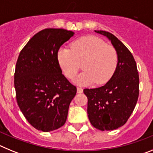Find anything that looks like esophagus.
Instances as JSON below:
<instances>
[{
    "label": "esophagus",
    "instance_id": "obj_1",
    "mask_svg": "<svg viewBox=\"0 0 153 153\" xmlns=\"http://www.w3.org/2000/svg\"><path fill=\"white\" fill-rule=\"evenodd\" d=\"M76 91H77V93H83V89L80 88V87H77Z\"/></svg>",
    "mask_w": 153,
    "mask_h": 153
}]
</instances>
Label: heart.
I'll return each mask as SVG.
<instances>
[{"label":"heart","mask_w":153,"mask_h":153,"mask_svg":"<svg viewBox=\"0 0 153 153\" xmlns=\"http://www.w3.org/2000/svg\"><path fill=\"white\" fill-rule=\"evenodd\" d=\"M56 60L67 77L72 79L77 73L80 63L83 72L74 78L80 86H87L96 81L99 85L110 79L117 66L118 56L113 46L105 44L95 36H83L73 42L71 50L60 47L56 52Z\"/></svg>","instance_id":"obj_1"}]
</instances>
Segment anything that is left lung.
<instances>
[{"label":"left lung","instance_id":"left-lung-1","mask_svg":"<svg viewBox=\"0 0 153 153\" xmlns=\"http://www.w3.org/2000/svg\"><path fill=\"white\" fill-rule=\"evenodd\" d=\"M95 32L111 42L118 61L114 74L104 86L83 90L88 98L87 114L95 128L113 130L126 123L136 106L139 97V74L134 57L122 42L106 31Z\"/></svg>","mask_w":153,"mask_h":153}]
</instances>
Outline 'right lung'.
Segmentation results:
<instances>
[{"label": "right lung", "instance_id": "right-lung-1", "mask_svg": "<svg viewBox=\"0 0 153 153\" xmlns=\"http://www.w3.org/2000/svg\"><path fill=\"white\" fill-rule=\"evenodd\" d=\"M74 35L64 29H44L19 54L14 74L17 102L26 120L38 130L53 131L67 120L76 88L62 74L56 52Z\"/></svg>", "mask_w": 153, "mask_h": 153}]
</instances>
